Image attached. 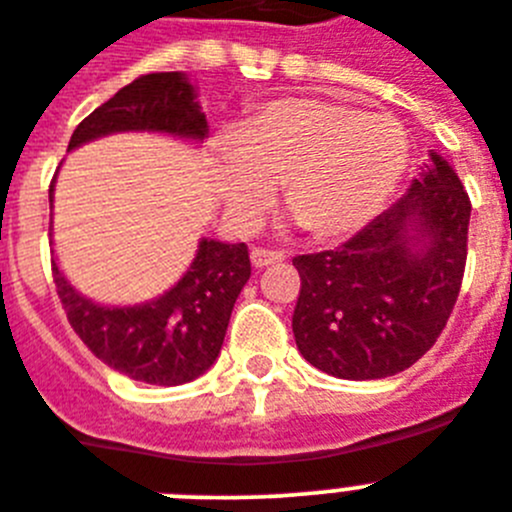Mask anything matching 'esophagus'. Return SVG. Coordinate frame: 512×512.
<instances>
[{
  "mask_svg": "<svg viewBox=\"0 0 512 512\" xmlns=\"http://www.w3.org/2000/svg\"><path fill=\"white\" fill-rule=\"evenodd\" d=\"M251 261L256 269H264V266H272V264H279V261H285V251H277V248H253Z\"/></svg>",
  "mask_w": 512,
  "mask_h": 512,
  "instance_id": "1",
  "label": "esophagus"
}]
</instances>
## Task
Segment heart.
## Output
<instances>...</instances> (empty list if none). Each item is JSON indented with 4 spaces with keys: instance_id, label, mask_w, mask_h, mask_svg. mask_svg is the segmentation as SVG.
I'll return each mask as SVG.
<instances>
[{
    "instance_id": "heart-1",
    "label": "heart",
    "mask_w": 512,
    "mask_h": 512,
    "mask_svg": "<svg viewBox=\"0 0 512 512\" xmlns=\"http://www.w3.org/2000/svg\"><path fill=\"white\" fill-rule=\"evenodd\" d=\"M409 134L383 113L282 98L220 144L222 189L240 222H256L282 183L287 209L318 243L360 233L386 209L409 168Z\"/></svg>"
}]
</instances>
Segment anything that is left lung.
<instances>
[{
	"mask_svg": "<svg viewBox=\"0 0 512 512\" xmlns=\"http://www.w3.org/2000/svg\"><path fill=\"white\" fill-rule=\"evenodd\" d=\"M471 202L443 157L399 202L334 251L295 256L300 355L344 381L412 368L443 334L461 292Z\"/></svg>",
	"mask_w": 512,
	"mask_h": 512,
	"instance_id": "8db88e82",
	"label": "left lung"
}]
</instances>
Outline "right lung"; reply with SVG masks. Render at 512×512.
Here are the masks:
<instances>
[{
    "mask_svg": "<svg viewBox=\"0 0 512 512\" xmlns=\"http://www.w3.org/2000/svg\"><path fill=\"white\" fill-rule=\"evenodd\" d=\"M113 131H168L204 139L207 119L181 72H152L121 87L82 119L69 150ZM51 272L69 326L98 360L131 381L181 386L199 378L220 355L233 305L251 277V259L246 243L202 240L181 282L134 308L95 305L69 285L54 261Z\"/></svg>",
    "mask_w": 512,
    "mask_h": 512,
    "instance_id": "1",
    "label": "right lung"
}]
</instances>
